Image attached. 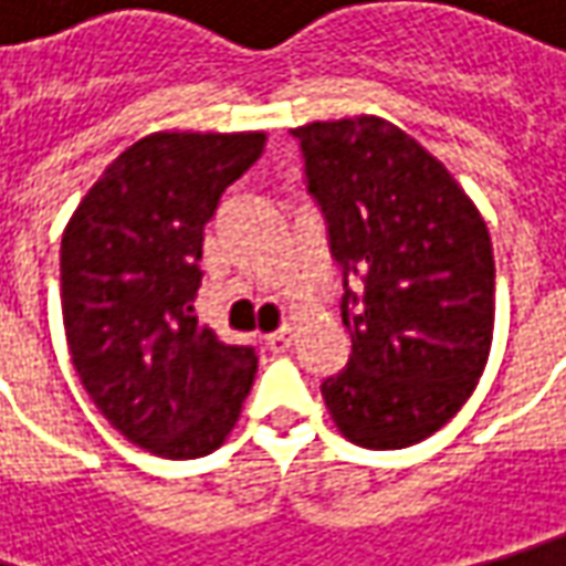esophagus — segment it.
Segmentation results:
<instances>
[{
    "label": "esophagus",
    "instance_id": "obj_1",
    "mask_svg": "<svg viewBox=\"0 0 566 566\" xmlns=\"http://www.w3.org/2000/svg\"><path fill=\"white\" fill-rule=\"evenodd\" d=\"M265 348H269L272 355H282V352H287V348H291V329L284 326V329L279 332H269V335H265Z\"/></svg>",
    "mask_w": 566,
    "mask_h": 566
}]
</instances>
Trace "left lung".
Listing matches in <instances>:
<instances>
[{"label": "left lung", "mask_w": 566, "mask_h": 566, "mask_svg": "<svg viewBox=\"0 0 566 566\" xmlns=\"http://www.w3.org/2000/svg\"><path fill=\"white\" fill-rule=\"evenodd\" d=\"M291 136L345 279L352 357L319 386L332 421L367 450L421 443L465 406L491 355L488 224L453 174L380 116L307 123Z\"/></svg>", "instance_id": "8db88e82"}]
</instances>
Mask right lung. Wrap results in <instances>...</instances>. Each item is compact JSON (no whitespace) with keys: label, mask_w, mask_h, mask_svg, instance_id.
Returning a JSON list of instances; mask_svg holds the SVG:
<instances>
[{"label":"right lung","mask_w":566,"mask_h":566,"mask_svg":"<svg viewBox=\"0 0 566 566\" xmlns=\"http://www.w3.org/2000/svg\"><path fill=\"white\" fill-rule=\"evenodd\" d=\"M265 133H151L87 189L62 231V323L91 402L129 443L199 459L234 430L256 352L199 323L202 231Z\"/></svg>","instance_id":"add662e5"}]
</instances>
